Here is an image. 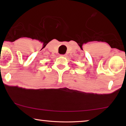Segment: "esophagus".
<instances>
[{"instance_id": "obj_1", "label": "esophagus", "mask_w": 126, "mask_h": 126, "mask_svg": "<svg viewBox=\"0 0 126 126\" xmlns=\"http://www.w3.org/2000/svg\"><path fill=\"white\" fill-rule=\"evenodd\" d=\"M60 56H61V57H67V55H66V54L61 55H60Z\"/></svg>"}]
</instances>
